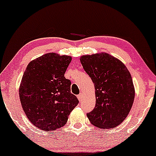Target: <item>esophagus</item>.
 <instances>
[{
  "instance_id": "1",
  "label": "esophagus",
  "mask_w": 156,
  "mask_h": 156,
  "mask_svg": "<svg viewBox=\"0 0 156 156\" xmlns=\"http://www.w3.org/2000/svg\"><path fill=\"white\" fill-rule=\"evenodd\" d=\"M77 97H78V100L80 101H82V99H83V98H82V94H78V96H77Z\"/></svg>"
}]
</instances>
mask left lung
<instances>
[{"instance_id":"8db88e82","label":"left lung","mask_w":156,"mask_h":156,"mask_svg":"<svg viewBox=\"0 0 156 156\" xmlns=\"http://www.w3.org/2000/svg\"><path fill=\"white\" fill-rule=\"evenodd\" d=\"M84 70L95 87L96 104L87 117L101 129H110L124 121L132 108L134 88L124 64L106 53L80 57Z\"/></svg>"}]
</instances>
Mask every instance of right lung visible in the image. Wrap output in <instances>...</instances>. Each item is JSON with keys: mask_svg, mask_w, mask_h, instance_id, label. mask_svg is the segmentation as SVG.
Segmentation results:
<instances>
[{"mask_svg": "<svg viewBox=\"0 0 156 156\" xmlns=\"http://www.w3.org/2000/svg\"><path fill=\"white\" fill-rule=\"evenodd\" d=\"M71 59L48 53L30 62L24 71L20 98L27 119L37 128L50 132L63 126L79 103L65 77Z\"/></svg>", "mask_w": 156, "mask_h": 156, "instance_id": "right-lung-1", "label": "right lung"}]
</instances>
